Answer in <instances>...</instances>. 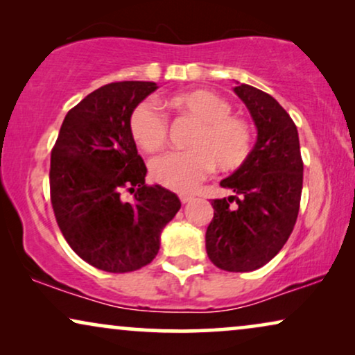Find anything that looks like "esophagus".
Returning <instances> with one entry per match:
<instances>
[{
	"mask_svg": "<svg viewBox=\"0 0 355 355\" xmlns=\"http://www.w3.org/2000/svg\"><path fill=\"white\" fill-rule=\"evenodd\" d=\"M179 198H181L182 203H189L193 198V196H191V193H181V196H179Z\"/></svg>",
	"mask_w": 355,
	"mask_h": 355,
	"instance_id": "1",
	"label": "esophagus"
}]
</instances>
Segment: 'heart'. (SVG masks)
Instances as JSON below:
<instances>
[{"label":"heart","instance_id":"1","mask_svg":"<svg viewBox=\"0 0 355 355\" xmlns=\"http://www.w3.org/2000/svg\"><path fill=\"white\" fill-rule=\"evenodd\" d=\"M168 105L197 123L186 152H171L153 159L152 176L162 186L191 192L211 173L234 171L249 158L250 125L231 114V105L208 90H189L171 96ZM130 132L145 152H157L166 142L168 121L152 103H140L130 116Z\"/></svg>","mask_w":355,"mask_h":355}]
</instances>
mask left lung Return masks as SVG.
I'll return each instance as SVG.
<instances>
[{
	"label": "left lung",
	"instance_id": "obj_1",
	"mask_svg": "<svg viewBox=\"0 0 355 355\" xmlns=\"http://www.w3.org/2000/svg\"><path fill=\"white\" fill-rule=\"evenodd\" d=\"M234 94L244 101L257 128L249 158L221 187L234 193L215 198L207 227L208 259L234 273L268 263L289 239L297 220L304 163L294 121L273 96L236 82Z\"/></svg>",
	"mask_w": 355,
	"mask_h": 355
}]
</instances>
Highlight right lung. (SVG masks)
Segmentation results:
<instances>
[{"label":"right lung","instance_id":"right-lung-1","mask_svg":"<svg viewBox=\"0 0 355 355\" xmlns=\"http://www.w3.org/2000/svg\"><path fill=\"white\" fill-rule=\"evenodd\" d=\"M157 89L155 82L124 80L92 92L66 114L51 152L58 226L82 260L110 273L148 265L181 208L176 193L145 184L147 166L130 132L132 111Z\"/></svg>","mask_w":355,"mask_h":355}]
</instances>
